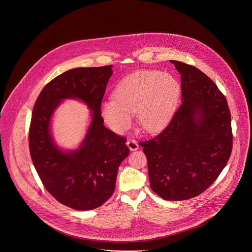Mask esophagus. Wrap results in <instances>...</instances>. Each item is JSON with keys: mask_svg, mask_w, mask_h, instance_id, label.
<instances>
[{"mask_svg": "<svg viewBox=\"0 0 252 252\" xmlns=\"http://www.w3.org/2000/svg\"><path fill=\"white\" fill-rule=\"evenodd\" d=\"M126 146L128 147L131 152H134V151H137L138 150V144H137L136 140H133V139H130L127 142H126Z\"/></svg>", "mask_w": 252, "mask_h": 252, "instance_id": "34e87169", "label": "esophagus"}]
</instances>
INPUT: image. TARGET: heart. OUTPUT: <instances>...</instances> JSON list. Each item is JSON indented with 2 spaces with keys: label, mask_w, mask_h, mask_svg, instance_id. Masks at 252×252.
<instances>
[{
  "label": "heart",
  "mask_w": 252,
  "mask_h": 252,
  "mask_svg": "<svg viewBox=\"0 0 252 252\" xmlns=\"http://www.w3.org/2000/svg\"><path fill=\"white\" fill-rule=\"evenodd\" d=\"M180 93L175 76L157 70H141L122 79L115 87V99L102 100L100 114L117 134L129 128L131 115L147 131H156L167 124Z\"/></svg>",
  "instance_id": "heart-1"
}]
</instances>
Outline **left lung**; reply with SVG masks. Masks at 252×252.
<instances>
[{
	"instance_id": "1",
	"label": "left lung",
	"mask_w": 252,
	"mask_h": 252,
	"mask_svg": "<svg viewBox=\"0 0 252 252\" xmlns=\"http://www.w3.org/2000/svg\"><path fill=\"white\" fill-rule=\"evenodd\" d=\"M181 75L182 103L166 128L140 142L151 188L166 200H185L206 190L232 152L231 115L225 97L199 69L171 60Z\"/></svg>"
}]
</instances>
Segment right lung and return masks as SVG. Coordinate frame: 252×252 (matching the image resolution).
I'll use <instances>...</instances> for the list:
<instances>
[{"instance_id":"right-lung-1","label":"right lung","mask_w":252,"mask_h":252,"mask_svg":"<svg viewBox=\"0 0 252 252\" xmlns=\"http://www.w3.org/2000/svg\"><path fill=\"white\" fill-rule=\"evenodd\" d=\"M113 65L81 67L56 76L39 93L31 116L30 151L33 164L50 194L78 211L102 205L112 196L117 171L128 154L126 139L103 126L100 103ZM65 99H76L91 111L85 138L74 150L63 149L51 133L54 113Z\"/></svg>"}]
</instances>
